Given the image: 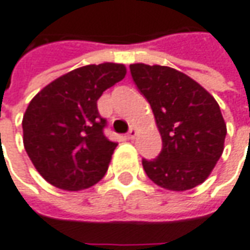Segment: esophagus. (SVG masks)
<instances>
[{
  "label": "esophagus",
  "instance_id": "34e87169",
  "mask_svg": "<svg viewBox=\"0 0 250 250\" xmlns=\"http://www.w3.org/2000/svg\"><path fill=\"white\" fill-rule=\"evenodd\" d=\"M137 136V128L134 127V125H131L130 127V130H128V133H127V138L128 140H134Z\"/></svg>",
  "mask_w": 250,
  "mask_h": 250
}]
</instances>
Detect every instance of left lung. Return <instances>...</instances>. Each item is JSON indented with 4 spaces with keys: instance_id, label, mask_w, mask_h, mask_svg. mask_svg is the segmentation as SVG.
Here are the masks:
<instances>
[{
    "instance_id": "8db88e82",
    "label": "left lung",
    "mask_w": 250,
    "mask_h": 250,
    "mask_svg": "<svg viewBox=\"0 0 250 250\" xmlns=\"http://www.w3.org/2000/svg\"><path fill=\"white\" fill-rule=\"evenodd\" d=\"M130 72L146 96L162 137L155 159H143L146 176L173 191L199 186L223 155L227 125L217 101L200 83L165 65L131 64Z\"/></svg>"
}]
</instances>
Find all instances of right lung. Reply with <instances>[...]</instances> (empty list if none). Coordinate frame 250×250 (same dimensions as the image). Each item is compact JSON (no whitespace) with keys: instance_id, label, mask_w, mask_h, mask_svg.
Masks as SVG:
<instances>
[{"instance_id":"right-lung-1","label":"right lung","mask_w":250,"mask_h":250,"mask_svg":"<svg viewBox=\"0 0 250 250\" xmlns=\"http://www.w3.org/2000/svg\"><path fill=\"white\" fill-rule=\"evenodd\" d=\"M123 64H91L50 82L23 114V146L50 185L78 191L102 179L116 143L104 134L98 112L102 93L125 77Z\"/></svg>"}]
</instances>
